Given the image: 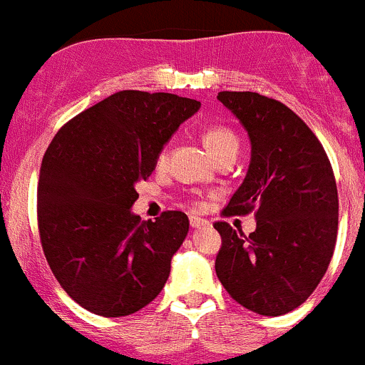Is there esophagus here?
<instances>
[{
	"instance_id": "obj_1",
	"label": "esophagus",
	"mask_w": 365,
	"mask_h": 365,
	"mask_svg": "<svg viewBox=\"0 0 365 365\" xmlns=\"http://www.w3.org/2000/svg\"><path fill=\"white\" fill-rule=\"evenodd\" d=\"M207 223V220L200 218V216H195V215H190V225L193 227V229H198V227L205 225Z\"/></svg>"
}]
</instances>
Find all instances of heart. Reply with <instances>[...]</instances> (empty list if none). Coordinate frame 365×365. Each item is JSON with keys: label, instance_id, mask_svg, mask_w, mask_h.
<instances>
[{"label": "heart", "instance_id": "obj_1", "mask_svg": "<svg viewBox=\"0 0 365 365\" xmlns=\"http://www.w3.org/2000/svg\"><path fill=\"white\" fill-rule=\"evenodd\" d=\"M202 142H204V145L207 147V150L215 160L225 150L237 149V136L225 125H209V128H205L204 133H202ZM167 158L168 150L163 149L158 156V167H163L167 163Z\"/></svg>", "mask_w": 365, "mask_h": 365}]
</instances>
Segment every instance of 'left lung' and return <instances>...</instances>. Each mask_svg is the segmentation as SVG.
Segmentation results:
<instances>
[{"mask_svg": "<svg viewBox=\"0 0 365 365\" xmlns=\"http://www.w3.org/2000/svg\"><path fill=\"white\" fill-rule=\"evenodd\" d=\"M247 129L252 158L245 181L223 216L254 211L245 236L216 222L222 248L215 269L227 293L262 316L302 305L327 273L337 240L339 197L334 170L309 125L280 101L255 92H220Z\"/></svg>", "mask_w": 365, "mask_h": 365, "instance_id": "obj_1", "label": "left lung"}]
</instances>
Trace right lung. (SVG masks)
Wrapping results in <instances>:
<instances>
[{
  "mask_svg": "<svg viewBox=\"0 0 365 365\" xmlns=\"http://www.w3.org/2000/svg\"><path fill=\"white\" fill-rule=\"evenodd\" d=\"M200 103L165 92L122 90L56 133L37 190L41 243L53 275L83 309L104 317L149 305L170 275L190 222L165 211L140 222L136 182Z\"/></svg>",
  "mask_w": 365,
  "mask_h": 365,
  "instance_id": "obj_1",
  "label": "right lung"
}]
</instances>
